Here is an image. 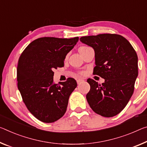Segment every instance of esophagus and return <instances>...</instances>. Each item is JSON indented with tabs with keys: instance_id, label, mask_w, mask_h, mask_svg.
I'll return each mask as SVG.
<instances>
[{
	"instance_id": "obj_1",
	"label": "esophagus",
	"mask_w": 147,
	"mask_h": 147,
	"mask_svg": "<svg viewBox=\"0 0 147 147\" xmlns=\"http://www.w3.org/2000/svg\"><path fill=\"white\" fill-rule=\"evenodd\" d=\"M84 81V80H82V79H80V78H78L76 80V82H77V84H80V83H82Z\"/></svg>"
}]
</instances>
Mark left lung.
<instances>
[{
    "instance_id": "1",
    "label": "left lung",
    "mask_w": 147,
    "mask_h": 147,
    "mask_svg": "<svg viewBox=\"0 0 147 147\" xmlns=\"http://www.w3.org/2000/svg\"><path fill=\"white\" fill-rule=\"evenodd\" d=\"M80 40L95 52L94 74L105 79L99 84L88 79L90 90L88 103L95 113L104 117L119 114L132 96L138 76V57L131 44L116 34L82 36Z\"/></svg>"
}]
</instances>
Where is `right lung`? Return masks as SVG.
Here are the masks:
<instances>
[{"instance_id": "add662e5", "label": "right lung", "mask_w": 147, "mask_h": 147, "mask_svg": "<svg viewBox=\"0 0 147 147\" xmlns=\"http://www.w3.org/2000/svg\"><path fill=\"white\" fill-rule=\"evenodd\" d=\"M79 38L42 37L30 43L17 67L18 87L28 110L41 122H54L65 115L70 95L77 86L73 78L53 84V69L62 67Z\"/></svg>"}]
</instances>
